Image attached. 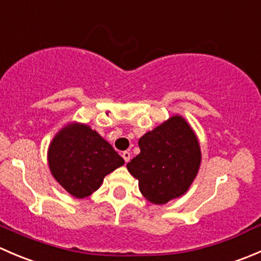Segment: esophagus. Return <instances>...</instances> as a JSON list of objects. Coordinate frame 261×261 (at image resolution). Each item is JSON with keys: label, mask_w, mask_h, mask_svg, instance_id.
<instances>
[{"label": "esophagus", "mask_w": 261, "mask_h": 261, "mask_svg": "<svg viewBox=\"0 0 261 261\" xmlns=\"http://www.w3.org/2000/svg\"><path fill=\"white\" fill-rule=\"evenodd\" d=\"M122 158H123V160H125L126 163L130 162V159H131L130 151H123V152H122Z\"/></svg>", "instance_id": "34e87169"}]
</instances>
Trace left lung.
Listing matches in <instances>:
<instances>
[{
  "instance_id": "obj_1",
  "label": "left lung",
  "mask_w": 261,
  "mask_h": 261,
  "mask_svg": "<svg viewBox=\"0 0 261 261\" xmlns=\"http://www.w3.org/2000/svg\"><path fill=\"white\" fill-rule=\"evenodd\" d=\"M140 154L127 163L149 202L164 204L183 196L201 165V147L189 123L172 116L139 140Z\"/></svg>"
}]
</instances>
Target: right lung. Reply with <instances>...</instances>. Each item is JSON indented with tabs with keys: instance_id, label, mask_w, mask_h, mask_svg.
<instances>
[{
	"instance_id": "right-lung-1",
	"label": "right lung",
	"mask_w": 261,
	"mask_h": 261,
	"mask_svg": "<svg viewBox=\"0 0 261 261\" xmlns=\"http://www.w3.org/2000/svg\"><path fill=\"white\" fill-rule=\"evenodd\" d=\"M48 163L53 177L68 193L84 198L96 192L103 178L125 164V160L88 125L73 122L54 136Z\"/></svg>"
}]
</instances>
